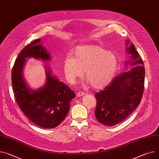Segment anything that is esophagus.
Here are the masks:
<instances>
[{
    "label": "esophagus",
    "mask_w": 159,
    "mask_h": 159,
    "mask_svg": "<svg viewBox=\"0 0 159 159\" xmlns=\"http://www.w3.org/2000/svg\"><path fill=\"white\" fill-rule=\"evenodd\" d=\"M85 93L83 92H81V91H80V92H78V93H77V94H76V97H81V96H83V95H84Z\"/></svg>",
    "instance_id": "obj_1"
}]
</instances>
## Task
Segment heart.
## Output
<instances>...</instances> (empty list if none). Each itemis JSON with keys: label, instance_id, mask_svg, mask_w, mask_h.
<instances>
[{"label": "heart", "instance_id": "obj_1", "mask_svg": "<svg viewBox=\"0 0 159 159\" xmlns=\"http://www.w3.org/2000/svg\"><path fill=\"white\" fill-rule=\"evenodd\" d=\"M118 67L116 54L98 45H87L76 48L72 59H65L63 68L67 81L75 83L82 77L96 89L106 87L113 80Z\"/></svg>", "mask_w": 159, "mask_h": 159}]
</instances>
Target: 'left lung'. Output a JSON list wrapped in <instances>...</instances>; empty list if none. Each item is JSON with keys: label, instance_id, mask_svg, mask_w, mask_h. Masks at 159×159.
I'll return each instance as SVG.
<instances>
[{"label": "left lung", "instance_id": "left-lung-1", "mask_svg": "<svg viewBox=\"0 0 159 159\" xmlns=\"http://www.w3.org/2000/svg\"><path fill=\"white\" fill-rule=\"evenodd\" d=\"M127 40L126 45L129 44ZM130 55L125 65L132 67L116 76L103 90L95 93V115L101 124L115 125L126 119L138 107L142 99L145 70L143 60L132 43L126 48Z\"/></svg>", "mask_w": 159, "mask_h": 159}]
</instances>
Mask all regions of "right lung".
I'll return each mask as SVG.
<instances>
[{"label":"right lung","instance_id":"right-lung-1","mask_svg":"<svg viewBox=\"0 0 159 159\" xmlns=\"http://www.w3.org/2000/svg\"><path fill=\"white\" fill-rule=\"evenodd\" d=\"M36 39L20 52L12 69L11 79L16 102L32 122L44 129H52L60 124L69 113L70 102L75 93L52 75L51 69L45 65L46 83L38 89H32L23 76L27 58H34L50 61L51 55Z\"/></svg>","mask_w":159,"mask_h":159}]
</instances>
